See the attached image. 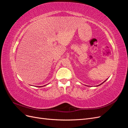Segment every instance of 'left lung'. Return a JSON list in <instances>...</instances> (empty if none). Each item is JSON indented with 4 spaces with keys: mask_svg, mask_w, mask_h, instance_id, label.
Returning <instances> with one entry per match:
<instances>
[{
    "mask_svg": "<svg viewBox=\"0 0 128 128\" xmlns=\"http://www.w3.org/2000/svg\"><path fill=\"white\" fill-rule=\"evenodd\" d=\"M101 84H100V85H101Z\"/></svg>",
    "mask_w": 128,
    "mask_h": 128,
    "instance_id": "left-lung-1",
    "label": "left lung"
}]
</instances>
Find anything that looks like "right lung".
<instances>
[{
    "instance_id": "add662e5",
    "label": "right lung",
    "mask_w": 128,
    "mask_h": 128,
    "mask_svg": "<svg viewBox=\"0 0 128 128\" xmlns=\"http://www.w3.org/2000/svg\"><path fill=\"white\" fill-rule=\"evenodd\" d=\"M40 87H41V86H40Z\"/></svg>"
}]
</instances>
